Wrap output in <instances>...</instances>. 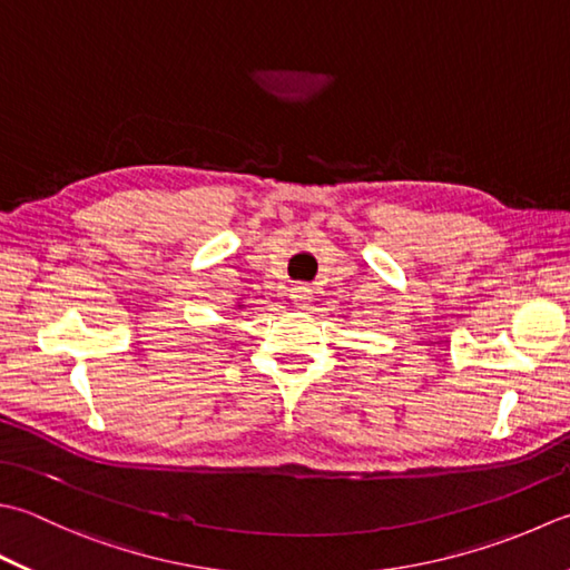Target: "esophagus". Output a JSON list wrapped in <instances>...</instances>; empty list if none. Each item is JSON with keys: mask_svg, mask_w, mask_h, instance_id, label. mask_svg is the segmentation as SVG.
I'll return each instance as SVG.
<instances>
[{"mask_svg": "<svg viewBox=\"0 0 570 570\" xmlns=\"http://www.w3.org/2000/svg\"><path fill=\"white\" fill-rule=\"evenodd\" d=\"M292 298L298 308H306V306H311V301H314V292H311L308 286H294Z\"/></svg>", "mask_w": 570, "mask_h": 570, "instance_id": "esophagus-1", "label": "esophagus"}]
</instances>
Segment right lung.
Returning a JSON list of instances; mask_svg holds the SVG:
<instances>
[{
	"mask_svg": "<svg viewBox=\"0 0 570 570\" xmlns=\"http://www.w3.org/2000/svg\"><path fill=\"white\" fill-rule=\"evenodd\" d=\"M237 308H242V304H237Z\"/></svg>",
	"mask_w": 570,
	"mask_h": 570,
	"instance_id": "1",
	"label": "right lung"
}]
</instances>
